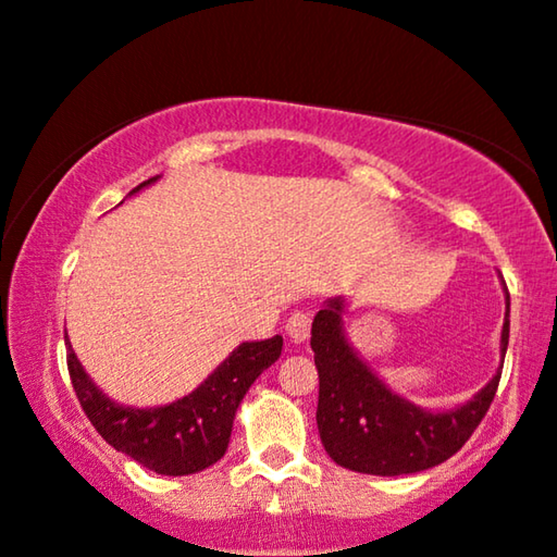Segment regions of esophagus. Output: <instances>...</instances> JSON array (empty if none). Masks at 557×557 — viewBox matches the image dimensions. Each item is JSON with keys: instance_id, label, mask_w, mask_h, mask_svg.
Returning a JSON list of instances; mask_svg holds the SVG:
<instances>
[{"instance_id": "obj_1", "label": "esophagus", "mask_w": 557, "mask_h": 557, "mask_svg": "<svg viewBox=\"0 0 557 557\" xmlns=\"http://www.w3.org/2000/svg\"><path fill=\"white\" fill-rule=\"evenodd\" d=\"M285 331H287V336L295 341V344H302V341H308V336H310V313H302V310L293 313L290 318H287Z\"/></svg>"}]
</instances>
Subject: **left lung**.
<instances>
[{"label":"left lung","mask_w":557,"mask_h":557,"mask_svg":"<svg viewBox=\"0 0 557 557\" xmlns=\"http://www.w3.org/2000/svg\"><path fill=\"white\" fill-rule=\"evenodd\" d=\"M346 298H329L313 318L310 348L318 367V433L333 461L372 476H403L448 461L484 418L499 387L509 344V293L496 374L463 405L425 410L387 387L356 354L344 329Z\"/></svg>","instance_id":"obj_1"}]
</instances>
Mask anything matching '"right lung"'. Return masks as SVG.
<instances>
[{
  "label": "right lung",
  "instance_id": "add662e5",
  "mask_svg": "<svg viewBox=\"0 0 557 557\" xmlns=\"http://www.w3.org/2000/svg\"><path fill=\"white\" fill-rule=\"evenodd\" d=\"M154 181H160V175L139 183L132 193ZM280 354L283 336L244 341L190 395L158 407H135L111 399L86 374L71 344L69 372L86 418L111 448L162 476H188L224 458L244 395L257 376L280 359Z\"/></svg>",
  "mask_w": 557,
  "mask_h": 557
}]
</instances>
